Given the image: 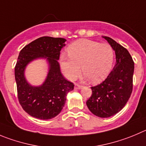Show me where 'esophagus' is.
Returning a JSON list of instances; mask_svg holds the SVG:
<instances>
[{"label": "esophagus", "mask_w": 146, "mask_h": 146, "mask_svg": "<svg viewBox=\"0 0 146 146\" xmlns=\"http://www.w3.org/2000/svg\"><path fill=\"white\" fill-rule=\"evenodd\" d=\"M82 87H83L82 85H79V84H75V88H76V89H81Z\"/></svg>", "instance_id": "obj_1"}]
</instances>
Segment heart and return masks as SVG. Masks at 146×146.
Segmentation results:
<instances>
[{"instance_id": "heart-1", "label": "heart", "mask_w": 146, "mask_h": 146, "mask_svg": "<svg viewBox=\"0 0 146 146\" xmlns=\"http://www.w3.org/2000/svg\"><path fill=\"white\" fill-rule=\"evenodd\" d=\"M69 58L62 56L61 68L68 79L73 80L82 71L90 81L99 83L110 74L112 68L114 52L107 43L89 39H79L68 47Z\"/></svg>"}]
</instances>
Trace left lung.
<instances>
[{
  "mask_svg": "<svg viewBox=\"0 0 146 146\" xmlns=\"http://www.w3.org/2000/svg\"><path fill=\"white\" fill-rule=\"evenodd\" d=\"M116 54V64L102 84L92 87L87 100L89 110L99 117H109L125 106L133 92L134 62L126 48L109 36H104Z\"/></svg>",
  "mask_w": 146,
  "mask_h": 146,
  "instance_id": "obj_1",
  "label": "left lung"
}]
</instances>
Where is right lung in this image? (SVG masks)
Instances as JSON below:
<instances>
[{
  "label": "right lung",
  "instance_id": "1",
  "mask_svg": "<svg viewBox=\"0 0 146 146\" xmlns=\"http://www.w3.org/2000/svg\"><path fill=\"white\" fill-rule=\"evenodd\" d=\"M65 41L63 38L42 36L20 51L15 66L18 99L23 110L33 117L49 119L57 116L65 105L67 94L74 88V84L61 73L58 60ZM38 57L47 58L50 70L44 84L35 87L25 81L23 72L25 65Z\"/></svg>",
  "mask_w": 146,
  "mask_h": 146
}]
</instances>
